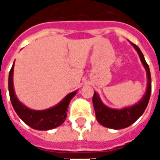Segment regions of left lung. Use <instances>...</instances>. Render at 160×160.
<instances>
[{
  "label": "left lung",
  "instance_id": "8db88e82",
  "mask_svg": "<svg viewBox=\"0 0 160 160\" xmlns=\"http://www.w3.org/2000/svg\"><path fill=\"white\" fill-rule=\"evenodd\" d=\"M131 43L137 51L140 58L147 71L148 88H147V92L145 95L136 105L126 108L124 109H113V108L106 107L102 102L98 94L94 92V94L92 96V103H93V107L95 110L97 121L103 126L111 128V129H122V128H126L127 126H131L132 123H134L143 114L150 101V97H151V77L149 65L147 64L144 56L141 52V50L139 49V47L132 42Z\"/></svg>",
  "mask_w": 160,
  "mask_h": 160
}]
</instances>
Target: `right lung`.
I'll return each mask as SVG.
<instances>
[{"mask_svg": "<svg viewBox=\"0 0 160 160\" xmlns=\"http://www.w3.org/2000/svg\"><path fill=\"white\" fill-rule=\"evenodd\" d=\"M13 69L12 66L9 75V92L11 104L15 109L16 113L28 126L36 130H50L59 126L64 123L67 118L68 107L73 97L77 94V92H73L67 95L63 101L57 106L46 110H32L24 106L18 100L13 90Z\"/></svg>", "mask_w": 160, "mask_h": 160, "instance_id": "right-lung-1", "label": "right lung"}]
</instances>
